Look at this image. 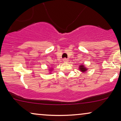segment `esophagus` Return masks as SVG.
Listing matches in <instances>:
<instances>
[{"label": "esophagus", "mask_w": 121, "mask_h": 121, "mask_svg": "<svg viewBox=\"0 0 121 121\" xmlns=\"http://www.w3.org/2000/svg\"><path fill=\"white\" fill-rule=\"evenodd\" d=\"M63 62H68V59L65 58L63 59Z\"/></svg>", "instance_id": "obj_1"}]
</instances>
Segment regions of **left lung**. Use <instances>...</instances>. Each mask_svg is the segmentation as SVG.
<instances>
[{
  "label": "left lung",
  "instance_id": "1",
  "mask_svg": "<svg viewBox=\"0 0 121 121\" xmlns=\"http://www.w3.org/2000/svg\"><path fill=\"white\" fill-rule=\"evenodd\" d=\"M79 69L80 70V71H81L82 73L86 72L87 70V68L85 67V66H84L83 65H81L79 66Z\"/></svg>",
  "mask_w": 121,
  "mask_h": 121
}]
</instances>
